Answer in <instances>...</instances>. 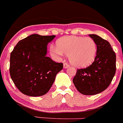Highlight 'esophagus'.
<instances>
[{
	"label": "esophagus",
	"instance_id": "1",
	"mask_svg": "<svg viewBox=\"0 0 123 123\" xmlns=\"http://www.w3.org/2000/svg\"><path fill=\"white\" fill-rule=\"evenodd\" d=\"M69 67V64L67 62H64V68H67Z\"/></svg>",
	"mask_w": 123,
	"mask_h": 123
}]
</instances>
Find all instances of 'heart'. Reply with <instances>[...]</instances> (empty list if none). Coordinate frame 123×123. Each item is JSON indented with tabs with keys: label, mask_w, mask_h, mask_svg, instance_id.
I'll return each mask as SVG.
<instances>
[{
	"label": "heart",
	"mask_w": 123,
	"mask_h": 123,
	"mask_svg": "<svg viewBox=\"0 0 123 123\" xmlns=\"http://www.w3.org/2000/svg\"><path fill=\"white\" fill-rule=\"evenodd\" d=\"M56 47L52 46L50 54L59 59L63 53L68 55L69 61L77 67H86L93 62L97 54L96 41L90 37L65 36L56 41Z\"/></svg>",
	"instance_id": "obj_1"
}]
</instances>
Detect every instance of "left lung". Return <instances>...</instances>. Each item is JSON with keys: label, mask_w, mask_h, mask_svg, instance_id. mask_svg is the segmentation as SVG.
<instances>
[{"label": "left lung", "mask_w": 123, "mask_h": 123, "mask_svg": "<svg viewBox=\"0 0 123 123\" xmlns=\"http://www.w3.org/2000/svg\"><path fill=\"white\" fill-rule=\"evenodd\" d=\"M97 44L94 61L85 68L77 69L73 79L79 92L84 95H95L109 86L116 71V55L106 40L94 34L89 35Z\"/></svg>", "instance_id": "1"}]
</instances>
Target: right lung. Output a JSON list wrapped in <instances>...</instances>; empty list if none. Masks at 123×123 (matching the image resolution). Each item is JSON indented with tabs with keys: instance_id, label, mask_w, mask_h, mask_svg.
Segmentation results:
<instances>
[{
	"instance_id": "right-lung-1",
	"label": "right lung",
	"mask_w": 123,
	"mask_h": 123,
	"mask_svg": "<svg viewBox=\"0 0 123 123\" xmlns=\"http://www.w3.org/2000/svg\"><path fill=\"white\" fill-rule=\"evenodd\" d=\"M55 37L33 34L20 40L11 53V77L24 94L32 97L46 94L56 75L63 68L62 63L46 56L47 44Z\"/></svg>"
}]
</instances>
